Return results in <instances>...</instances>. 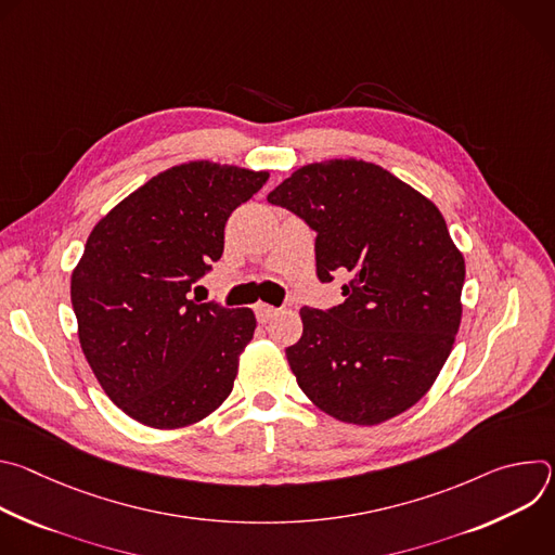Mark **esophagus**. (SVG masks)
Segmentation results:
<instances>
[{"mask_svg": "<svg viewBox=\"0 0 555 555\" xmlns=\"http://www.w3.org/2000/svg\"><path fill=\"white\" fill-rule=\"evenodd\" d=\"M255 313H257L259 323H268V321H272L274 315L279 313V309L272 307V305H266V302H257V305H255Z\"/></svg>", "mask_w": 555, "mask_h": 555, "instance_id": "1", "label": "esophagus"}]
</instances>
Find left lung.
Wrapping results in <instances>:
<instances>
[{"label":"left lung","mask_w":555,"mask_h":555,"mask_svg":"<svg viewBox=\"0 0 555 555\" xmlns=\"http://www.w3.org/2000/svg\"><path fill=\"white\" fill-rule=\"evenodd\" d=\"M268 202L319 234L323 283L349 274L343 305L300 309L302 336L285 349L300 390L356 426L415 406L446 364L463 311L465 261L439 208L356 157L296 169Z\"/></svg>","instance_id":"left-lung-1"}]
</instances>
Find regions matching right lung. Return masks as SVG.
Listing matches in <instances>:
<instances>
[{"label":"right lung","instance_id":"1","mask_svg":"<svg viewBox=\"0 0 555 555\" xmlns=\"http://www.w3.org/2000/svg\"><path fill=\"white\" fill-rule=\"evenodd\" d=\"M268 178L210 160L178 165L90 232L69 281L78 343L107 398L131 420L184 428L230 395L255 311L197 302L189 292L219 261L230 212Z\"/></svg>","mask_w":555,"mask_h":555}]
</instances>
